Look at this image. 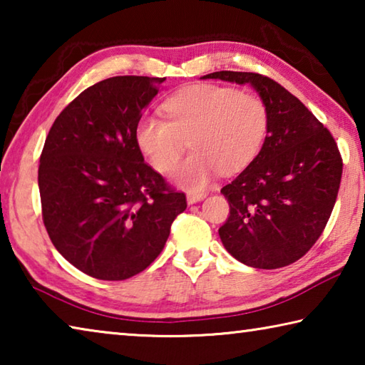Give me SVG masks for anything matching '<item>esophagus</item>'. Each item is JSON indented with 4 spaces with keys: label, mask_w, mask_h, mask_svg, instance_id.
Segmentation results:
<instances>
[{
    "label": "esophagus",
    "mask_w": 365,
    "mask_h": 365,
    "mask_svg": "<svg viewBox=\"0 0 365 365\" xmlns=\"http://www.w3.org/2000/svg\"><path fill=\"white\" fill-rule=\"evenodd\" d=\"M206 197L205 191H188L187 193V202L188 205H195V202H200Z\"/></svg>",
    "instance_id": "obj_1"
}]
</instances>
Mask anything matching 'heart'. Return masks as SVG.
Returning a JSON list of instances; mask_svg holds the SVG:
<instances>
[{
    "label": "heart",
    "mask_w": 365,
    "mask_h": 365,
    "mask_svg": "<svg viewBox=\"0 0 365 365\" xmlns=\"http://www.w3.org/2000/svg\"><path fill=\"white\" fill-rule=\"evenodd\" d=\"M168 114H145L135 123V141L160 172L177 164L187 146L193 153L172 177L183 187L201 190L220 172L248 165L261 150L269 128V110L256 95L220 85H193L164 103Z\"/></svg>",
    "instance_id": "1"
}]
</instances>
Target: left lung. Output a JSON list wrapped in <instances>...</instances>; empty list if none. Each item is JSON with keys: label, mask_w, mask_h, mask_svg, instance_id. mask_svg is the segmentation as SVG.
<instances>
[{"label": "left lung", "mask_w": 365, "mask_h": 365, "mask_svg": "<svg viewBox=\"0 0 365 365\" xmlns=\"http://www.w3.org/2000/svg\"><path fill=\"white\" fill-rule=\"evenodd\" d=\"M201 78L250 83L269 110L257 156L220 193L230 215L219 228L224 248L245 265L279 269L317 242L335 206L343 163L331 133L280 83L252 72Z\"/></svg>", "instance_id": "1"}]
</instances>
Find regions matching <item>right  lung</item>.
I'll return each mask as SVG.
<instances>
[{"label":"right lung","mask_w":365,"mask_h":365,"mask_svg":"<svg viewBox=\"0 0 365 365\" xmlns=\"http://www.w3.org/2000/svg\"><path fill=\"white\" fill-rule=\"evenodd\" d=\"M165 78L123 76L82 91L49 130L38 188L43 222L73 267L100 280L145 270L187 209L145 163L135 123Z\"/></svg>","instance_id":"add662e5"}]
</instances>
